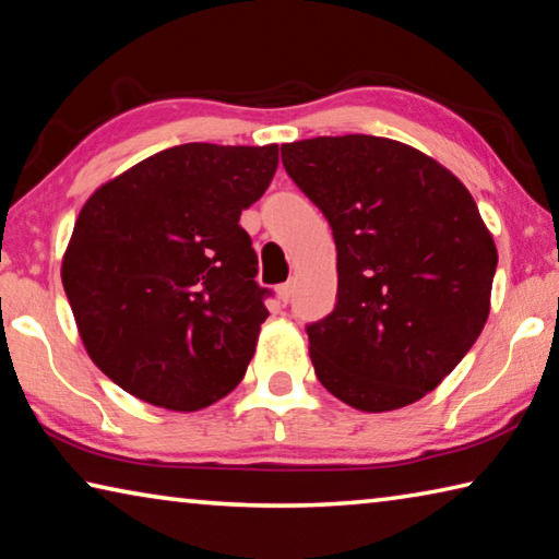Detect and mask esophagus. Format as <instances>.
<instances>
[{
    "mask_svg": "<svg viewBox=\"0 0 559 559\" xmlns=\"http://www.w3.org/2000/svg\"><path fill=\"white\" fill-rule=\"evenodd\" d=\"M276 293H278V300L281 302H288L293 298V286H290V283H281V286L276 288Z\"/></svg>",
    "mask_w": 559,
    "mask_h": 559,
    "instance_id": "1",
    "label": "esophagus"
}]
</instances>
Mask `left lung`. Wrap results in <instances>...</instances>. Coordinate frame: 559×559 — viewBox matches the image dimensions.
<instances>
[{
  "mask_svg": "<svg viewBox=\"0 0 559 559\" xmlns=\"http://www.w3.org/2000/svg\"><path fill=\"white\" fill-rule=\"evenodd\" d=\"M288 177L333 229L337 302L306 325L320 384L359 412L437 390L476 343L498 251L466 187L374 135L281 145Z\"/></svg>",
  "mask_w": 559,
  "mask_h": 559,
  "instance_id": "left-lung-1",
  "label": "left lung"
}]
</instances>
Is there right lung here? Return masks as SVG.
Listing matches in <instances>:
<instances>
[{
  "mask_svg": "<svg viewBox=\"0 0 559 559\" xmlns=\"http://www.w3.org/2000/svg\"><path fill=\"white\" fill-rule=\"evenodd\" d=\"M276 167L278 145L187 143L83 204L63 290L91 359L132 396L197 412L241 382L271 290L239 216Z\"/></svg>",
  "mask_w": 559,
  "mask_h": 559,
  "instance_id": "obj_1",
  "label": "right lung"
}]
</instances>
